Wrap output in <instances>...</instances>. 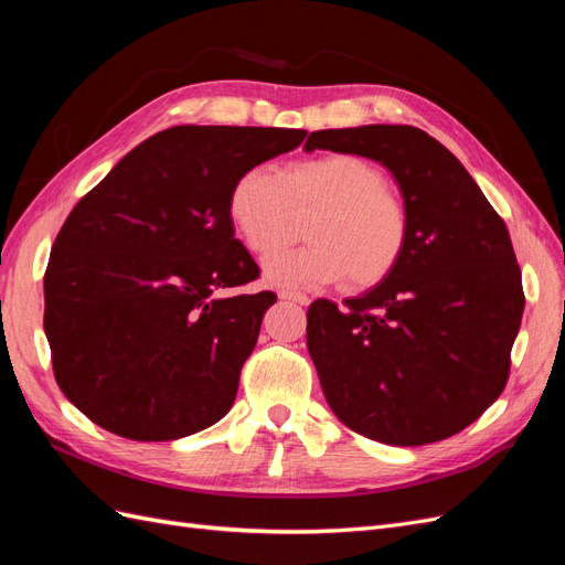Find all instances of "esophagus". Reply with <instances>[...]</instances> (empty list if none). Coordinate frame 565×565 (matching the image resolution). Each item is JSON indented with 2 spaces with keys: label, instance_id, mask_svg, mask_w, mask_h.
I'll return each instance as SVG.
<instances>
[{
  "label": "esophagus",
  "instance_id": "esophagus-1",
  "mask_svg": "<svg viewBox=\"0 0 565 565\" xmlns=\"http://www.w3.org/2000/svg\"><path fill=\"white\" fill-rule=\"evenodd\" d=\"M278 297L280 299H287V301H295V303H301V306H306V303H309L311 299L309 297H306V295H301V292H295V289H280V292H278Z\"/></svg>",
  "mask_w": 565,
  "mask_h": 565
}]
</instances>
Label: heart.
<instances>
[{"label": "heart", "instance_id": "obj_1", "mask_svg": "<svg viewBox=\"0 0 565 565\" xmlns=\"http://www.w3.org/2000/svg\"><path fill=\"white\" fill-rule=\"evenodd\" d=\"M313 209L303 231L311 245L282 252L266 264L273 285L320 287L344 278L353 289H367L403 262L413 216L388 188L384 169L353 152L306 158L282 174L264 164L252 167L228 193L231 226L259 259L289 241L295 212Z\"/></svg>", "mask_w": 565, "mask_h": 565}]
</instances>
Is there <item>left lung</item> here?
<instances>
[{"mask_svg": "<svg viewBox=\"0 0 565 565\" xmlns=\"http://www.w3.org/2000/svg\"><path fill=\"white\" fill-rule=\"evenodd\" d=\"M353 152L396 177L413 216L398 268L363 297L318 299L306 344L332 413L388 446L467 429L500 398L525 306L502 216L434 136L409 125L313 131L306 150Z\"/></svg>", "mask_w": 565, "mask_h": 565, "instance_id": "obj_1", "label": "left lung"}]
</instances>
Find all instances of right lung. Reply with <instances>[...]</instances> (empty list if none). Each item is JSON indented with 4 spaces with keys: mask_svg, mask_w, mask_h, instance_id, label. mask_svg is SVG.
Instances as JSON below:
<instances>
[{
    "mask_svg": "<svg viewBox=\"0 0 565 565\" xmlns=\"http://www.w3.org/2000/svg\"><path fill=\"white\" fill-rule=\"evenodd\" d=\"M303 129L169 127L67 214L44 273L54 377L79 413L131 440H174L224 417L273 292L235 241L228 193L295 150Z\"/></svg>",
    "mask_w": 565,
    "mask_h": 565,
    "instance_id": "obj_1",
    "label": "right lung"
}]
</instances>
